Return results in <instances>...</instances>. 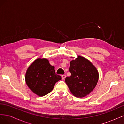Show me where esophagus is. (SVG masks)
I'll list each match as a JSON object with an SVG mask.
<instances>
[{"label": "esophagus", "mask_w": 124, "mask_h": 124, "mask_svg": "<svg viewBox=\"0 0 124 124\" xmlns=\"http://www.w3.org/2000/svg\"><path fill=\"white\" fill-rule=\"evenodd\" d=\"M66 76L65 74H63L62 76V80H65V78H66Z\"/></svg>", "instance_id": "1"}]
</instances>
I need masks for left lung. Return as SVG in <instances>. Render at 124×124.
<instances>
[{"label": "left lung", "instance_id": "obj_1", "mask_svg": "<svg viewBox=\"0 0 124 124\" xmlns=\"http://www.w3.org/2000/svg\"><path fill=\"white\" fill-rule=\"evenodd\" d=\"M69 70L71 75L66 78L65 82L74 96L82 98L93 91L98 82L99 74L88 59L78 56L70 62Z\"/></svg>", "mask_w": 124, "mask_h": 124}]
</instances>
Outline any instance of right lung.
<instances>
[{
    "label": "right lung",
    "instance_id": "right-lung-1",
    "mask_svg": "<svg viewBox=\"0 0 124 124\" xmlns=\"http://www.w3.org/2000/svg\"><path fill=\"white\" fill-rule=\"evenodd\" d=\"M62 79L56 74L55 67L45 58H38L29 67L25 76L28 87L39 96H43L53 90L56 82Z\"/></svg>",
    "mask_w": 124,
    "mask_h": 124
}]
</instances>
